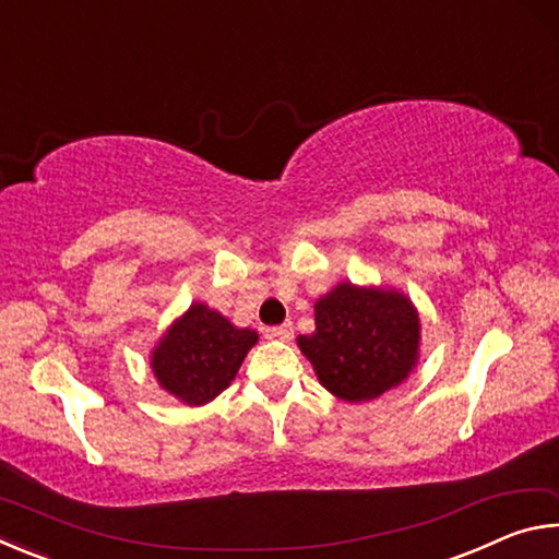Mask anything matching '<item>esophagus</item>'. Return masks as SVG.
<instances>
[{"instance_id": "esophagus-1", "label": "esophagus", "mask_w": 559, "mask_h": 559, "mask_svg": "<svg viewBox=\"0 0 559 559\" xmlns=\"http://www.w3.org/2000/svg\"><path fill=\"white\" fill-rule=\"evenodd\" d=\"M266 335L271 340H290L293 337V323H290V320H286V323L273 325V328L266 330Z\"/></svg>"}]
</instances>
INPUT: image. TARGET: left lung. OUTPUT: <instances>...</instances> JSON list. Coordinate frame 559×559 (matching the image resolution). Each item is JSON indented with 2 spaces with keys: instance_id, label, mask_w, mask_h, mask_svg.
Segmentation results:
<instances>
[{
  "instance_id": "1",
  "label": "left lung",
  "mask_w": 559,
  "mask_h": 559,
  "mask_svg": "<svg viewBox=\"0 0 559 559\" xmlns=\"http://www.w3.org/2000/svg\"><path fill=\"white\" fill-rule=\"evenodd\" d=\"M298 345L328 392L367 402L409 374L419 318L402 293L340 283L316 302V333L300 335Z\"/></svg>"
}]
</instances>
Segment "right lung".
Wrapping results in <instances>:
<instances>
[{
	"instance_id": "add662e5",
	"label": "right lung",
	"mask_w": 559,
	"mask_h": 559,
	"mask_svg": "<svg viewBox=\"0 0 559 559\" xmlns=\"http://www.w3.org/2000/svg\"><path fill=\"white\" fill-rule=\"evenodd\" d=\"M259 335L194 302L169 328L153 355L157 382L187 404H204L224 392Z\"/></svg>"
}]
</instances>
